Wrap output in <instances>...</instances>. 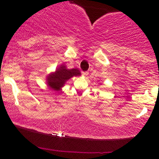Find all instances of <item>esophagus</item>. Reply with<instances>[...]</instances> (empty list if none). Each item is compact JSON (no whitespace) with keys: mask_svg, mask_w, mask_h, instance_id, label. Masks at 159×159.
<instances>
[{"mask_svg":"<svg viewBox=\"0 0 159 159\" xmlns=\"http://www.w3.org/2000/svg\"><path fill=\"white\" fill-rule=\"evenodd\" d=\"M82 76H84V77H87V76L88 75L89 72L88 71H82Z\"/></svg>","mask_w":159,"mask_h":159,"instance_id":"esophagus-1","label":"esophagus"}]
</instances>
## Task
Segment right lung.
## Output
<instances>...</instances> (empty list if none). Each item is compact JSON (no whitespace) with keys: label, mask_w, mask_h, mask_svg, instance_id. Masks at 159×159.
I'll return each mask as SVG.
<instances>
[{"label":"right lung","mask_w":159,"mask_h":159,"mask_svg":"<svg viewBox=\"0 0 159 159\" xmlns=\"http://www.w3.org/2000/svg\"><path fill=\"white\" fill-rule=\"evenodd\" d=\"M80 75L81 72L78 69H69L66 68V65L62 64L55 71L47 75L46 84L51 90L58 92L61 90V88L70 78Z\"/></svg>","instance_id":"obj_1"}]
</instances>
